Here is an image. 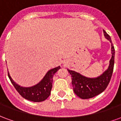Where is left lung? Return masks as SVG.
Masks as SVG:
<instances>
[{"label": "left lung", "mask_w": 121, "mask_h": 121, "mask_svg": "<svg viewBox=\"0 0 121 121\" xmlns=\"http://www.w3.org/2000/svg\"><path fill=\"white\" fill-rule=\"evenodd\" d=\"M105 37L112 43L110 36L103 30ZM112 56L109 61V65L106 71L97 78H89L82 76L78 73L67 69L71 75L72 86L76 95L82 99L93 98L98 95L106 89L112 78L114 67L115 48L112 43Z\"/></svg>", "instance_id": "left-lung-1"}]
</instances>
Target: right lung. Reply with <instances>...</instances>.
Segmentation results:
<instances>
[{
    "instance_id": "obj_1",
    "label": "right lung",
    "mask_w": 121,
    "mask_h": 121,
    "mask_svg": "<svg viewBox=\"0 0 121 121\" xmlns=\"http://www.w3.org/2000/svg\"><path fill=\"white\" fill-rule=\"evenodd\" d=\"M60 69V67L58 66L50 69L48 71L41 81L35 86L30 87H23L17 85L12 80L9 73H8V74L13 86L23 98L32 102H42L50 96L52 87L53 76Z\"/></svg>"
}]
</instances>
